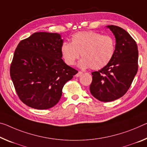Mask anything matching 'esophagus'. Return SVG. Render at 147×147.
Instances as JSON below:
<instances>
[{
	"mask_svg": "<svg viewBox=\"0 0 147 147\" xmlns=\"http://www.w3.org/2000/svg\"><path fill=\"white\" fill-rule=\"evenodd\" d=\"M82 74H83L82 72H81V71H78V73L77 74H75V76H76V77H79V76H80L81 75H82Z\"/></svg>",
	"mask_w": 147,
	"mask_h": 147,
	"instance_id": "obj_1",
	"label": "esophagus"
}]
</instances>
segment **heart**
Segmentation results:
<instances>
[{
	"mask_svg": "<svg viewBox=\"0 0 147 147\" xmlns=\"http://www.w3.org/2000/svg\"><path fill=\"white\" fill-rule=\"evenodd\" d=\"M115 49V41L111 36L87 31L74 34L71 38V43L62 44L61 53L67 65H73L81 54L83 57L79 62L81 67H91L94 70H99L109 63Z\"/></svg>",
	"mask_w": 147,
	"mask_h": 147,
	"instance_id": "b5f03b06",
	"label": "heart"
}]
</instances>
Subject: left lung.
Returning <instances> with one entry per match:
<instances>
[{"instance_id":"8db88e82","label":"left lung","mask_w":147,"mask_h":147,"mask_svg":"<svg viewBox=\"0 0 147 147\" xmlns=\"http://www.w3.org/2000/svg\"><path fill=\"white\" fill-rule=\"evenodd\" d=\"M107 27L116 38L115 50L109 63L98 71L92 72L90 92L103 102L115 101L127 92L138 71V49L128 32L116 25Z\"/></svg>"}]
</instances>
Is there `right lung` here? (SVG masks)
Listing matches in <instances>:
<instances>
[{
    "label": "right lung",
    "mask_w": 147,
    "mask_h": 147,
    "mask_svg": "<svg viewBox=\"0 0 147 147\" xmlns=\"http://www.w3.org/2000/svg\"><path fill=\"white\" fill-rule=\"evenodd\" d=\"M63 42L59 34L38 32L18 44L10 73L18 97L26 105L52 108L61 99L65 84L78 73L62 59Z\"/></svg>",
    "instance_id": "obj_1"
}]
</instances>
